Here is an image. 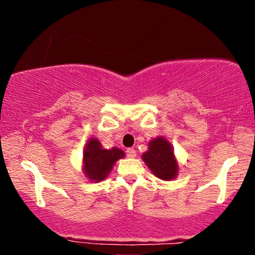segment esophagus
Returning a JSON list of instances; mask_svg holds the SVG:
<instances>
[{"mask_svg":"<svg viewBox=\"0 0 255 255\" xmlns=\"http://www.w3.org/2000/svg\"><path fill=\"white\" fill-rule=\"evenodd\" d=\"M127 156H128V157H130V158L135 157L136 151L133 149V148H128V149H127Z\"/></svg>","mask_w":255,"mask_h":255,"instance_id":"1","label":"esophagus"}]
</instances>
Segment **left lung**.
Listing matches in <instances>:
<instances>
[{"label":"left lung","instance_id":"left-lung-1","mask_svg":"<svg viewBox=\"0 0 255 255\" xmlns=\"http://www.w3.org/2000/svg\"><path fill=\"white\" fill-rule=\"evenodd\" d=\"M142 159L156 177L171 180L178 173V163L174 158L170 142L159 136L149 142V150L142 155Z\"/></svg>","mask_w":255,"mask_h":255}]
</instances>
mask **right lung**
Masks as SVG:
<instances>
[{"label":"right lung","mask_w":255,"mask_h":255,"mask_svg":"<svg viewBox=\"0 0 255 255\" xmlns=\"http://www.w3.org/2000/svg\"><path fill=\"white\" fill-rule=\"evenodd\" d=\"M84 173L91 181L104 180L114 166L117 159L124 157V151L119 148L103 149L99 140L91 139L84 149Z\"/></svg>","instance_id":"add662e5"}]
</instances>
